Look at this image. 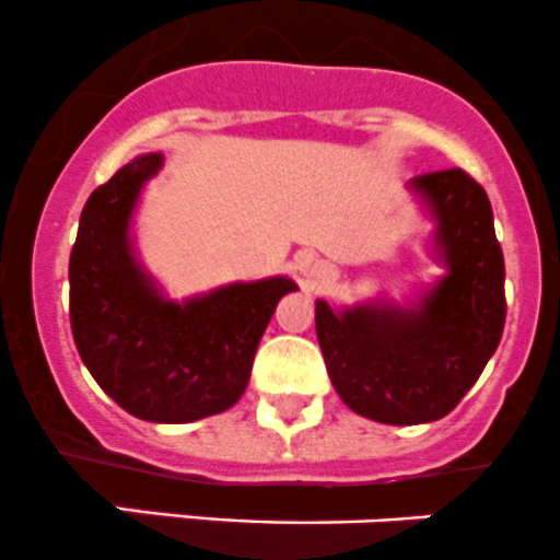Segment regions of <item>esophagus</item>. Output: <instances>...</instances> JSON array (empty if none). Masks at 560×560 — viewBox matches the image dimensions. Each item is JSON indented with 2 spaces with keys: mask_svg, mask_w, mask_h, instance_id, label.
<instances>
[{
  "mask_svg": "<svg viewBox=\"0 0 560 560\" xmlns=\"http://www.w3.org/2000/svg\"><path fill=\"white\" fill-rule=\"evenodd\" d=\"M307 278L315 280V282H328V280H331V269H328V264L313 261L307 267Z\"/></svg>",
  "mask_w": 560,
  "mask_h": 560,
  "instance_id": "obj_1",
  "label": "esophagus"
}]
</instances>
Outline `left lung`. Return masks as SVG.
Here are the masks:
<instances>
[{"instance_id":"1","label":"left lung","mask_w":560,"mask_h":560,"mask_svg":"<svg viewBox=\"0 0 560 560\" xmlns=\"http://www.w3.org/2000/svg\"><path fill=\"white\" fill-rule=\"evenodd\" d=\"M434 218L447 269L412 307L315 302L328 377L353 412L388 425L445 418L477 383L504 331V256L488 194L464 170L409 180Z\"/></svg>"}]
</instances>
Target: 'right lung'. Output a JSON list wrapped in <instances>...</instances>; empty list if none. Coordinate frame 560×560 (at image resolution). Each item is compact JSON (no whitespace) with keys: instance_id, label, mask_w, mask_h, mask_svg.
<instances>
[{"instance_id":"1","label":"right lung","mask_w":560,"mask_h":560,"mask_svg":"<svg viewBox=\"0 0 560 560\" xmlns=\"http://www.w3.org/2000/svg\"><path fill=\"white\" fill-rule=\"evenodd\" d=\"M164 155H137L80 212L69 256V320L91 377L151 423H191L237 405L288 278L232 282L186 302L164 299L137 261L131 215Z\"/></svg>"}]
</instances>
